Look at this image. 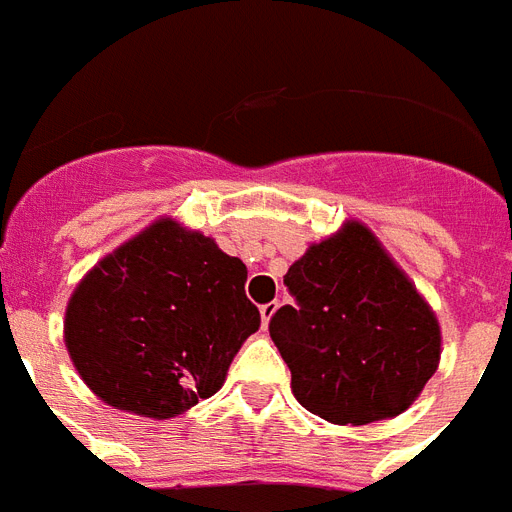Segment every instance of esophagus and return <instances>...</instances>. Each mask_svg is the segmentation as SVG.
I'll list each match as a JSON object with an SVG mask.
<instances>
[{
    "label": "esophagus",
    "instance_id": "1",
    "mask_svg": "<svg viewBox=\"0 0 512 512\" xmlns=\"http://www.w3.org/2000/svg\"><path fill=\"white\" fill-rule=\"evenodd\" d=\"M259 312H261V327H267L269 320H272V314L277 312V301H272V304H264Z\"/></svg>",
    "mask_w": 512,
    "mask_h": 512
}]
</instances>
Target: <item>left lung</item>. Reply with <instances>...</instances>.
I'll return each mask as SVG.
<instances>
[{"mask_svg": "<svg viewBox=\"0 0 512 512\" xmlns=\"http://www.w3.org/2000/svg\"><path fill=\"white\" fill-rule=\"evenodd\" d=\"M282 282L296 304L272 314L269 335L301 407L365 425L418 399L439 365V322L367 227L312 245Z\"/></svg>", "mask_w": 512, "mask_h": 512, "instance_id": "1", "label": "left lung"}]
</instances>
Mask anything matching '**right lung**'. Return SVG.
Returning <instances> with one entry per match:
<instances>
[{
	"label": "right lung",
	"mask_w": 512,
	"mask_h": 512,
	"mask_svg": "<svg viewBox=\"0 0 512 512\" xmlns=\"http://www.w3.org/2000/svg\"><path fill=\"white\" fill-rule=\"evenodd\" d=\"M248 269L211 237L163 219L100 261L73 293L65 343L102 402L174 418L214 396L259 330Z\"/></svg>",
	"instance_id": "add662e5"
}]
</instances>
